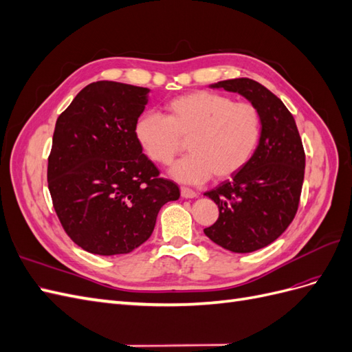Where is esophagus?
<instances>
[{"instance_id": "34e87169", "label": "esophagus", "mask_w": 352, "mask_h": 352, "mask_svg": "<svg viewBox=\"0 0 352 352\" xmlns=\"http://www.w3.org/2000/svg\"><path fill=\"white\" fill-rule=\"evenodd\" d=\"M180 195H182L184 198H197L198 194L195 192V190H192V189L182 186V188H180Z\"/></svg>"}]
</instances>
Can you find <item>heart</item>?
<instances>
[{"instance_id":"obj_1","label":"heart","mask_w":352,"mask_h":352,"mask_svg":"<svg viewBox=\"0 0 352 352\" xmlns=\"http://www.w3.org/2000/svg\"><path fill=\"white\" fill-rule=\"evenodd\" d=\"M167 117L144 113L135 123L136 140L158 164H168L188 141V155L170 168L185 184H201L239 173L257 151L263 120L257 107L219 92L192 91L166 104Z\"/></svg>"}]
</instances>
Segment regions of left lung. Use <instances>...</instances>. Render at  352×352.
<instances>
[{
    "label": "left lung",
    "instance_id": "8db88e82",
    "mask_svg": "<svg viewBox=\"0 0 352 352\" xmlns=\"http://www.w3.org/2000/svg\"><path fill=\"white\" fill-rule=\"evenodd\" d=\"M211 88L241 94L261 114V141L251 162L204 194L219 207L206 235L232 252H252L278 239L296 214L305 168L302 141L294 116L261 83L239 78Z\"/></svg>",
    "mask_w": 352,
    "mask_h": 352
}]
</instances>
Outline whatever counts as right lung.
Instances as JSON below:
<instances>
[{
  "label": "right lung",
  "mask_w": 352,
  "mask_h": 352,
  "mask_svg": "<svg viewBox=\"0 0 352 352\" xmlns=\"http://www.w3.org/2000/svg\"><path fill=\"white\" fill-rule=\"evenodd\" d=\"M148 92L120 82H94L57 119L48 189L63 229L91 254L133 251L151 236L160 208L180 197L136 140L135 123Z\"/></svg>",
  "instance_id": "right-lung-1"
}]
</instances>
